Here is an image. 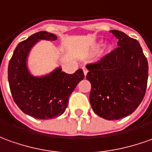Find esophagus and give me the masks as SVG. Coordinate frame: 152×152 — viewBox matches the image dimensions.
<instances>
[{
	"label": "esophagus",
	"instance_id": "esophagus-1",
	"mask_svg": "<svg viewBox=\"0 0 152 152\" xmlns=\"http://www.w3.org/2000/svg\"><path fill=\"white\" fill-rule=\"evenodd\" d=\"M82 69H83V72H84V75H85V76H86V75H87V72H88V70H87L86 68L85 67V66H83V67H82Z\"/></svg>",
	"mask_w": 152,
	"mask_h": 152
}]
</instances>
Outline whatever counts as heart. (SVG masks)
I'll list each match as a JSON object with an SVG mask.
<instances>
[{
    "instance_id": "b5f03b06",
    "label": "heart",
    "mask_w": 152,
    "mask_h": 152,
    "mask_svg": "<svg viewBox=\"0 0 152 152\" xmlns=\"http://www.w3.org/2000/svg\"><path fill=\"white\" fill-rule=\"evenodd\" d=\"M100 46V45H98V46ZM98 46H97V47H98Z\"/></svg>"
}]
</instances>
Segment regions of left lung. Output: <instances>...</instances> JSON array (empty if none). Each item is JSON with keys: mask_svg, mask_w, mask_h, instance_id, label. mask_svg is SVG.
<instances>
[{"mask_svg": "<svg viewBox=\"0 0 152 152\" xmlns=\"http://www.w3.org/2000/svg\"><path fill=\"white\" fill-rule=\"evenodd\" d=\"M118 47L98 62L88 64L86 78L91 84L90 103L94 112L109 121L133 113L145 96L148 62L140 43L116 30Z\"/></svg>", "mask_w": 152, "mask_h": 152, "instance_id": "8db88e82", "label": "left lung"}]
</instances>
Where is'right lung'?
<instances>
[{"mask_svg": "<svg viewBox=\"0 0 152 152\" xmlns=\"http://www.w3.org/2000/svg\"><path fill=\"white\" fill-rule=\"evenodd\" d=\"M56 39V35L47 31L33 34L17 45L8 65V81L14 102L24 113L37 119H52L62 115L71 94L85 77L81 69L67 74L57 67L41 76L30 72L27 57L31 48L41 40Z\"/></svg>", "mask_w": 152, "mask_h": 152, "instance_id": "1", "label": "right lung"}]
</instances>
